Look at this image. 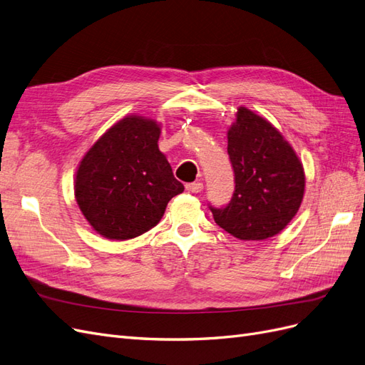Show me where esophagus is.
Masks as SVG:
<instances>
[{
    "label": "esophagus",
    "instance_id": "esophagus-1",
    "mask_svg": "<svg viewBox=\"0 0 365 365\" xmlns=\"http://www.w3.org/2000/svg\"><path fill=\"white\" fill-rule=\"evenodd\" d=\"M185 189L189 190L190 193H201L204 189V184L201 181H195V182H189L185 184Z\"/></svg>",
    "mask_w": 365,
    "mask_h": 365
}]
</instances>
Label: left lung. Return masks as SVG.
Returning a JSON list of instances; mask_svg holds the SVG:
<instances>
[{
    "label": "left lung",
    "instance_id": "obj_1",
    "mask_svg": "<svg viewBox=\"0 0 365 365\" xmlns=\"http://www.w3.org/2000/svg\"><path fill=\"white\" fill-rule=\"evenodd\" d=\"M228 130L235 192L227 205L208 204L215 222L240 240H264L291 222L304 193L303 165L269 121L239 108Z\"/></svg>",
    "mask_w": 365,
    "mask_h": 365
}]
</instances>
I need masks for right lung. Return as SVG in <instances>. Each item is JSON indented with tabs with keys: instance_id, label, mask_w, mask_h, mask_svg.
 Here are the masks:
<instances>
[{
	"instance_id": "add662e5",
	"label": "right lung",
	"mask_w": 365,
	"mask_h": 365,
	"mask_svg": "<svg viewBox=\"0 0 365 365\" xmlns=\"http://www.w3.org/2000/svg\"><path fill=\"white\" fill-rule=\"evenodd\" d=\"M160 128L126 117L86 152L76 175L74 195L98 235L126 240L155 227L168 202L182 193L169 161L158 149Z\"/></svg>"
}]
</instances>
